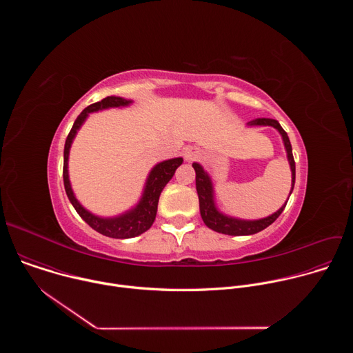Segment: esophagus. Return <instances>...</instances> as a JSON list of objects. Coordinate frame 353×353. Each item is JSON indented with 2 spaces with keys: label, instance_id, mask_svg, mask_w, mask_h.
Masks as SVG:
<instances>
[{
  "label": "esophagus",
  "instance_id": "1",
  "mask_svg": "<svg viewBox=\"0 0 353 353\" xmlns=\"http://www.w3.org/2000/svg\"><path fill=\"white\" fill-rule=\"evenodd\" d=\"M198 158V150L195 149V148H187L185 150H184V159L187 161V162H192L194 159H196Z\"/></svg>",
  "mask_w": 353,
  "mask_h": 353
}]
</instances>
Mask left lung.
<instances>
[{
    "label": "left lung",
    "instance_id": "1",
    "mask_svg": "<svg viewBox=\"0 0 353 353\" xmlns=\"http://www.w3.org/2000/svg\"><path fill=\"white\" fill-rule=\"evenodd\" d=\"M248 125H271V127L276 128L279 131V134L282 135V141H283V145H285V149H286L288 161H289L290 170H292V188H290V192H289V196H290V194L293 191V187H294L296 166H294V159H293V154H292V145H290L288 134L281 127V124L276 120H272V119H256L253 121H250ZM192 168L195 170V187H196L198 199H199L201 218H203L204 223L210 229H212L218 233H223V234H229V236H247V234L259 233V232L264 230L265 228H268L272 222H275L276 218L282 214V211L286 207L288 201L275 214H272L267 218H263V219H257V221H244V219H237V218L223 215L222 212L218 211V208L215 205L214 187H212L211 177L208 176V173L203 169V166H201V165L192 163Z\"/></svg>",
    "mask_w": 353,
    "mask_h": 353
}]
</instances>
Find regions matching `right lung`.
<instances>
[{
    "instance_id": "obj_1",
    "label": "right lung",
    "mask_w": 353,
    "mask_h": 353,
    "mask_svg": "<svg viewBox=\"0 0 353 353\" xmlns=\"http://www.w3.org/2000/svg\"><path fill=\"white\" fill-rule=\"evenodd\" d=\"M130 103H132V100H127V99H123L119 96H108L103 100H100V102H96V103L88 106L77 117V120L65 139V146H64L63 179H64V187H65L68 199L71 201V204L75 208V211L78 212V215L92 229H94L96 232L102 233L108 237H113V239L135 237V236H139L141 233L146 232L150 226H152V223L155 222V218H157L161 192L165 188V185L170 181V179L173 177L176 169L183 163V158H174V159H169V161L161 162L157 166H154V169L150 170V173L146 179L145 188H143L139 203L132 210H130L119 216L100 218V216L90 214L88 210H85L79 204V201L74 195V191H72L71 183H70V177H68V157H70L71 143H72L78 130L81 128V125L83 124L86 117L89 116V113L109 109V108H124V106H128Z\"/></svg>"
}]
</instances>
